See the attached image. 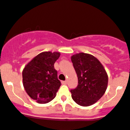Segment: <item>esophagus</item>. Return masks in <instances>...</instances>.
<instances>
[{
	"label": "esophagus",
	"mask_w": 130,
	"mask_h": 130,
	"mask_svg": "<svg viewBox=\"0 0 130 130\" xmlns=\"http://www.w3.org/2000/svg\"><path fill=\"white\" fill-rule=\"evenodd\" d=\"M68 83V82L67 81H62V84H66Z\"/></svg>",
	"instance_id": "esophagus-1"
}]
</instances>
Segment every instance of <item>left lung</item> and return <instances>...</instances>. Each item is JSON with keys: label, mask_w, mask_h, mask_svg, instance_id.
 Returning a JSON list of instances; mask_svg holds the SVG:
<instances>
[{"label": "left lung", "mask_w": 130, "mask_h": 130, "mask_svg": "<svg viewBox=\"0 0 130 130\" xmlns=\"http://www.w3.org/2000/svg\"><path fill=\"white\" fill-rule=\"evenodd\" d=\"M71 60L78 80V86L70 90L73 100L82 106L94 104L107 89L106 70L96 57L89 54H76L72 56Z\"/></svg>", "instance_id": "left-lung-1"}]
</instances>
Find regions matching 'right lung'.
I'll return each instance as SVG.
<instances>
[{"label":"right lung","instance_id":"1","mask_svg":"<svg viewBox=\"0 0 130 130\" xmlns=\"http://www.w3.org/2000/svg\"><path fill=\"white\" fill-rule=\"evenodd\" d=\"M60 56L57 52H43L26 64L22 71L24 90L32 99L46 104L54 98L61 86L54 63Z\"/></svg>","mask_w":130,"mask_h":130}]
</instances>
